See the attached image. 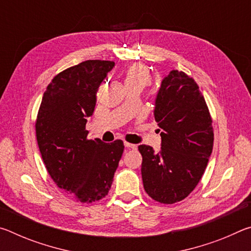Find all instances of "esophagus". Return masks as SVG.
I'll return each mask as SVG.
<instances>
[{
  "instance_id": "1",
  "label": "esophagus",
  "mask_w": 251,
  "mask_h": 251,
  "mask_svg": "<svg viewBox=\"0 0 251 251\" xmlns=\"http://www.w3.org/2000/svg\"><path fill=\"white\" fill-rule=\"evenodd\" d=\"M124 145L127 148H130V150H136V148H137V146L134 145V144H130V143H127V142L124 143Z\"/></svg>"
}]
</instances>
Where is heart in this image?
<instances>
[{
	"label": "heart",
	"instance_id": "1",
	"mask_svg": "<svg viewBox=\"0 0 251 251\" xmlns=\"http://www.w3.org/2000/svg\"><path fill=\"white\" fill-rule=\"evenodd\" d=\"M151 72L145 64H133L126 70L124 83L126 88H139L144 90L151 83Z\"/></svg>",
	"mask_w": 251,
	"mask_h": 251
}]
</instances>
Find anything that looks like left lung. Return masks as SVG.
Masks as SVG:
<instances>
[{
    "label": "left lung",
    "instance_id": "1",
    "mask_svg": "<svg viewBox=\"0 0 251 251\" xmlns=\"http://www.w3.org/2000/svg\"><path fill=\"white\" fill-rule=\"evenodd\" d=\"M154 115L161 147L138 146L144 188L156 201L175 203L201 179L214 145L212 121L197 83L177 70L161 80Z\"/></svg>",
    "mask_w": 251,
    "mask_h": 251
}]
</instances>
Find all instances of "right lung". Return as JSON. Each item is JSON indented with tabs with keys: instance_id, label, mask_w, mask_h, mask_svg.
<instances>
[{
	"instance_id": "add662e5",
	"label": "right lung",
	"mask_w": 251,
	"mask_h": 251,
	"mask_svg": "<svg viewBox=\"0 0 251 251\" xmlns=\"http://www.w3.org/2000/svg\"><path fill=\"white\" fill-rule=\"evenodd\" d=\"M115 63L90 59L61 72L44 92L37 114L36 139L46 169L58 188L80 202L104 198L124 151L121 139H87V117L96 93Z\"/></svg>"
}]
</instances>
